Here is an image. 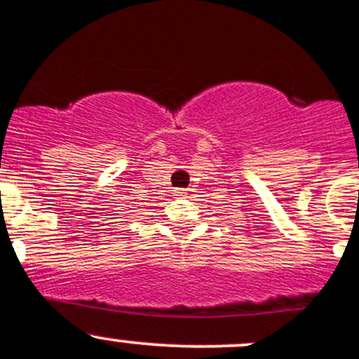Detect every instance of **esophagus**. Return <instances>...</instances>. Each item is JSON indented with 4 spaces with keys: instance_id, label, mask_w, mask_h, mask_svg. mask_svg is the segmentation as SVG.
<instances>
[{
    "instance_id": "obj_1",
    "label": "esophagus",
    "mask_w": 359,
    "mask_h": 359,
    "mask_svg": "<svg viewBox=\"0 0 359 359\" xmlns=\"http://www.w3.org/2000/svg\"><path fill=\"white\" fill-rule=\"evenodd\" d=\"M186 194H187L186 189H175V196H179V198H184Z\"/></svg>"
}]
</instances>
